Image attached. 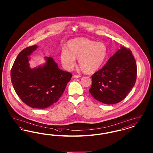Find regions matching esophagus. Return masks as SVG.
Masks as SVG:
<instances>
[{"instance_id":"esophagus-1","label":"esophagus","mask_w":153,"mask_h":153,"mask_svg":"<svg viewBox=\"0 0 153 153\" xmlns=\"http://www.w3.org/2000/svg\"><path fill=\"white\" fill-rule=\"evenodd\" d=\"M80 77V75H79V74H74L73 75V78H74V79H78Z\"/></svg>"}]
</instances>
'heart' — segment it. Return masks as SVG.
Here are the masks:
<instances>
[{
	"instance_id": "b5f03b06",
	"label": "heart",
	"mask_w": 153,
	"mask_h": 153,
	"mask_svg": "<svg viewBox=\"0 0 153 153\" xmlns=\"http://www.w3.org/2000/svg\"><path fill=\"white\" fill-rule=\"evenodd\" d=\"M66 48V49L61 51L59 56L62 64L69 71L75 66V58H78V64L84 72L93 73L101 68L108 54V49L104 43L86 38L72 39Z\"/></svg>"
}]
</instances>
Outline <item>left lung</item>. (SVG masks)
I'll use <instances>...</instances> for the list:
<instances>
[{"label": "left lung", "mask_w": 153, "mask_h": 153, "mask_svg": "<svg viewBox=\"0 0 153 153\" xmlns=\"http://www.w3.org/2000/svg\"><path fill=\"white\" fill-rule=\"evenodd\" d=\"M137 76V66L132 51L121 47L101 69L92 76L89 92L104 104H116L131 91Z\"/></svg>", "instance_id": "obj_1"}]
</instances>
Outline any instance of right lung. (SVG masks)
I'll return each mask as SVG.
<instances>
[{
  "instance_id": "1",
  "label": "right lung",
  "mask_w": 153,
  "mask_h": 153,
  "mask_svg": "<svg viewBox=\"0 0 153 153\" xmlns=\"http://www.w3.org/2000/svg\"><path fill=\"white\" fill-rule=\"evenodd\" d=\"M37 48L34 45L19 53L11 70V79L22 102L33 108L43 109L58 101L72 74L59 69L50 57H45L44 65L31 69L28 56Z\"/></svg>"
}]
</instances>
